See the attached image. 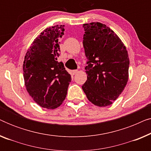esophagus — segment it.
Returning <instances> with one entry per match:
<instances>
[{"label": "esophagus", "instance_id": "34e87169", "mask_svg": "<svg viewBox=\"0 0 151 151\" xmlns=\"http://www.w3.org/2000/svg\"><path fill=\"white\" fill-rule=\"evenodd\" d=\"M71 73L73 75H76L78 73V70H73V71H71Z\"/></svg>", "mask_w": 151, "mask_h": 151}]
</instances>
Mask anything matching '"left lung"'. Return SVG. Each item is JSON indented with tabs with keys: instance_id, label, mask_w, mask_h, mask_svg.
I'll list each match as a JSON object with an SVG mask.
<instances>
[{
	"instance_id": "8db88e82",
	"label": "left lung",
	"mask_w": 151,
	"mask_h": 151,
	"mask_svg": "<svg viewBox=\"0 0 151 151\" xmlns=\"http://www.w3.org/2000/svg\"><path fill=\"white\" fill-rule=\"evenodd\" d=\"M83 47L87 58V80L82 88L98 106L112 104L127 85L129 58L117 34L100 22L84 24Z\"/></svg>"
}]
</instances>
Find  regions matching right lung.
<instances>
[{"mask_svg": "<svg viewBox=\"0 0 151 151\" xmlns=\"http://www.w3.org/2000/svg\"><path fill=\"white\" fill-rule=\"evenodd\" d=\"M64 27L47 28L35 39L24 57L23 77L27 91L42 108L53 109L60 106L71 81L63 63L58 61Z\"/></svg>", "mask_w": 151, "mask_h": 151, "instance_id": "1", "label": "right lung"}]
</instances>
